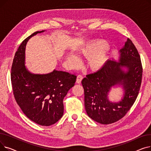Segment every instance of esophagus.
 I'll use <instances>...</instances> for the list:
<instances>
[{
	"instance_id": "esophagus-1",
	"label": "esophagus",
	"mask_w": 151,
	"mask_h": 151,
	"mask_svg": "<svg viewBox=\"0 0 151 151\" xmlns=\"http://www.w3.org/2000/svg\"><path fill=\"white\" fill-rule=\"evenodd\" d=\"M83 76L81 75H78L77 76V78H76V83H78V84L81 83V80H83Z\"/></svg>"
}]
</instances>
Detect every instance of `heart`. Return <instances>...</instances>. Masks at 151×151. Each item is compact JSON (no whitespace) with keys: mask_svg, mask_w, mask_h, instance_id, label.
<instances>
[{"mask_svg":"<svg viewBox=\"0 0 151 151\" xmlns=\"http://www.w3.org/2000/svg\"><path fill=\"white\" fill-rule=\"evenodd\" d=\"M105 45L101 42H91L87 44L80 50L79 54H83L88 58V66L93 70H99L104 65L106 60ZM68 61L73 65L77 64L78 58L73 54L68 56Z\"/></svg>","mask_w":151,"mask_h":151,"instance_id":"heart-1","label":"heart"}]
</instances>
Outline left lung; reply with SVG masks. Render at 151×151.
Segmentation results:
<instances>
[{
  "label": "left lung",
  "mask_w": 151,
  "mask_h": 151,
  "mask_svg": "<svg viewBox=\"0 0 151 151\" xmlns=\"http://www.w3.org/2000/svg\"><path fill=\"white\" fill-rule=\"evenodd\" d=\"M120 53L119 62L108 60L101 69L87 75L81 81L86 113L101 124H112L122 119L135 101L141 87L142 67L140 55L129 38ZM122 67L128 70L125 72ZM115 85H122L124 90L123 99L117 103L107 99L109 91Z\"/></svg>",
  "instance_id": "8db88e82"
}]
</instances>
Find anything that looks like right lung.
Returning a JSON list of instances; mask_svg holds the SVG:
<instances>
[{"mask_svg": "<svg viewBox=\"0 0 151 151\" xmlns=\"http://www.w3.org/2000/svg\"><path fill=\"white\" fill-rule=\"evenodd\" d=\"M37 31L24 40L13 60L11 81L16 101L29 119L42 126L57 122L63 114V100L75 85L76 76L54 70L45 74H33L24 65L26 45Z\"/></svg>", "mask_w": 151, "mask_h": 151, "instance_id": "add662e5", "label": "right lung"}]
</instances>
